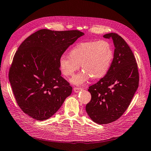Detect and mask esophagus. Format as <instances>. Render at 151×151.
I'll return each mask as SVG.
<instances>
[{
	"label": "esophagus",
	"instance_id": "34e87169",
	"mask_svg": "<svg viewBox=\"0 0 151 151\" xmlns=\"http://www.w3.org/2000/svg\"><path fill=\"white\" fill-rule=\"evenodd\" d=\"M73 90H74V91L76 92V93H77V92H79L80 91H82V88L74 87V88H73Z\"/></svg>",
	"mask_w": 151,
	"mask_h": 151
}]
</instances>
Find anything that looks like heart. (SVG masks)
Masks as SVG:
<instances>
[{"mask_svg":"<svg viewBox=\"0 0 151 151\" xmlns=\"http://www.w3.org/2000/svg\"><path fill=\"white\" fill-rule=\"evenodd\" d=\"M114 57L111 45L105 40L80 42L69 51V55L59 59V67L63 74L71 76L81 67L83 69L71 79L76 86H82L91 77L99 79L106 75Z\"/></svg>","mask_w":151,"mask_h":151,"instance_id":"heart-1","label":"heart"}]
</instances>
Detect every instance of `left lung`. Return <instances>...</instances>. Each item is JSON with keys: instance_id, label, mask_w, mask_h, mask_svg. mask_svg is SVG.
Returning <instances> with one entry per match:
<instances>
[{"instance_id": "1", "label": "left lung", "mask_w": 151, "mask_h": 151, "mask_svg": "<svg viewBox=\"0 0 151 151\" xmlns=\"http://www.w3.org/2000/svg\"><path fill=\"white\" fill-rule=\"evenodd\" d=\"M103 37L113 40L114 57L106 75L88 88L91 99L86 108L89 117L99 124L112 122L124 113L139 83L136 59L128 45L115 33Z\"/></svg>"}]
</instances>
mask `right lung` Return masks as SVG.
Here are the masks:
<instances>
[{"mask_svg": "<svg viewBox=\"0 0 151 151\" xmlns=\"http://www.w3.org/2000/svg\"><path fill=\"white\" fill-rule=\"evenodd\" d=\"M84 33L41 29L23 41L13 57L9 80L18 106L37 121L51 117L72 92L61 76L59 59Z\"/></svg>", "mask_w": 151, "mask_h": 151, "instance_id": "obj_1", "label": "right lung"}]
</instances>
